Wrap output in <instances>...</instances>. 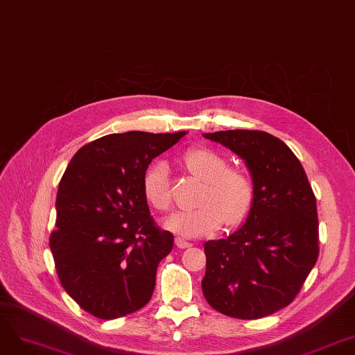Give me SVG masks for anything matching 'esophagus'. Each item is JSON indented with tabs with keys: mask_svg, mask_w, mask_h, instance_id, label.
Instances as JSON below:
<instances>
[{
	"mask_svg": "<svg viewBox=\"0 0 355 355\" xmlns=\"http://www.w3.org/2000/svg\"><path fill=\"white\" fill-rule=\"evenodd\" d=\"M175 244H177L180 248H187V247H191V245H193L190 241H187L186 239H182V237H177V239H175Z\"/></svg>",
	"mask_w": 355,
	"mask_h": 355,
	"instance_id": "1",
	"label": "esophagus"
}]
</instances>
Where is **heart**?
Here are the masks:
<instances>
[{"label": "heart", "instance_id": "obj_1", "mask_svg": "<svg viewBox=\"0 0 355 355\" xmlns=\"http://www.w3.org/2000/svg\"><path fill=\"white\" fill-rule=\"evenodd\" d=\"M182 161L206 186L199 199L200 206L180 211L165 220V227L186 237H202L215 232L222 224L237 227L250 215L254 205V184L241 168L228 166L227 159L207 148H193L182 155ZM144 198L156 211L166 212L173 206V191L168 165L152 164L143 177Z\"/></svg>", "mask_w": 355, "mask_h": 355}]
</instances>
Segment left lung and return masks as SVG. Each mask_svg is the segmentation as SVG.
Segmentation results:
<instances>
[{
  "instance_id": "obj_1",
  "label": "left lung",
  "mask_w": 355,
  "mask_h": 355,
  "mask_svg": "<svg viewBox=\"0 0 355 355\" xmlns=\"http://www.w3.org/2000/svg\"><path fill=\"white\" fill-rule=\"evenodd\" d=\"M203 136L243 157L256 191L245 224L205 243V298L230 318L269 316L293 303L318 261L316 198L303 165L278 137L259 130Z\"/></svg>"
}]
</instances>
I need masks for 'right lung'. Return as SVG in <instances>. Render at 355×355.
<instances>
[{"instance_id": "obj_1", "label": "right lung", "mask_w": 355, "mask_h": 355, "mask_svg": "<svg viewBox=\"0 0 355 355\" xmlns=\"http://www.w3.org/2000/svg\"><path fill=\"white\" fill-rule=\"evenodd\" d=\"M186 135L103 136L78 149L65 169L49 247L65 293L92 316L112 320L149 303L174 235L150 216L143 177L153 157Z\"/></svg>"}]
</instances>
